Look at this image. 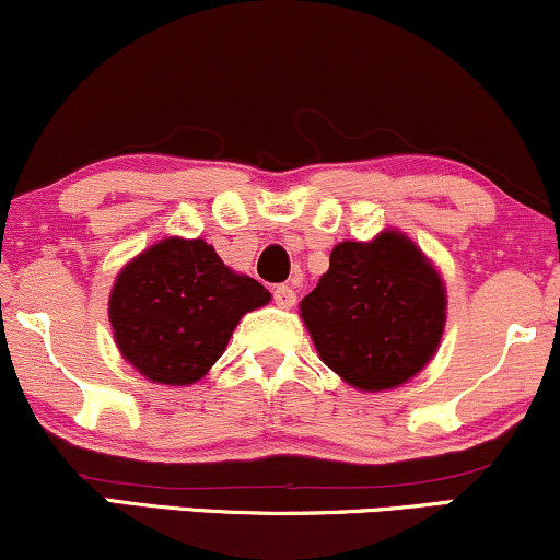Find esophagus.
I'll return each instance as SVG.
<instances>
[{
    "instance_id": "1",
    "label": "esophagus",
    "mask_w": 560,
    "mask_h": 560,
    "mask_svg": "<svg viewBox=\"0 0 560 560\" xmlns=\"http://www.w3.org/2000/svg\"><path fill=\"white\" fill-rule=\"evenodd\" d=\"M273 302L279 307H292L294 302H298V292H294L292 287L289 284H281V287H276L273 289Z\"/></svg>"
}]
</instances>
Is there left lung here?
<instances>
[{
  "label": "left lung",
  "instance_id": "1",
  "mask_svg": "<svg viewBox=\"0 0 560 560\" xmlns=\"http://www.w3.org/2000/svg\"><path fill=\"white\" fill-rule=\"evenodd\" d=\"M318 358L361 392L395 389L436 355L447 320L442 273L408 234L339 242L300 302Z\"/></svg>",
  "mask_w": 560,
  "mask_h": 560
}]
</instances>
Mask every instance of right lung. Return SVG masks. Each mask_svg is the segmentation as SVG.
<instances>
[{
	"label": "right lung",
	"instance_id": "1",
	"mask_svg": "<svg viewBox=\"0 0 560 560\" xmlns=\"http://www.w3.org/2000/svg\"><path fill=\"white\" fill-rule=\"evenodd\" d=\"M260 281L231 271L205 240L165 236L115 276L107 302L115 347L165 387H189L213 369L244 313L268 305Z\"/></svg>",
	"mask_w": 560,
	"mask_h": 560
}]
</instances>
